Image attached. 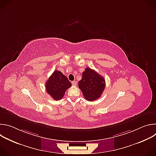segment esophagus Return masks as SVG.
Here are the masks:
<instances>
[{"instance_id":"34e87169","label":"esophagus","mask_w":156,"mask_h":156,"mask_svg":"<svg viewBox=\"0 0 156 156\" xmlns=\"http://www.w3.org/2000/svg\"><path fill=\"white\" fill-rule=\"evenodd\" d=\"M72 85H73V86H76V84H77V82H76V81H72Z\"/></svg>"}]
</instances>
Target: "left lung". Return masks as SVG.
Returning <instances> with one entry per match:
<instances>
[{
    "instance_id": "8db88e82",
    "label": "left lung",
    "mask_w": 156,
    "mask_h": 156,
    "mask_svg": "<svg viewBox=\"0 0 156 156\" xmlns=\"http://www.w3.org/2000/svg\"><path fill=\"white\" fill-rule=\"evenodd\" d=\"M105 83L103 76L94 70L86 68L78 82V87L86 100L94 101L101 96L105 89Z\"/></svg>"
}]
</instances>
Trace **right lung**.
I'll return each instance as SVG.
<instances>
[{"label":"right lung","instance_id":"1","mask_svg":"<svg viewBox=\"0 0 156 156\" xmlns=\"http://www.w3.org/2000/svg\"><path fill=\"white\" fill-rule=\"evenodd\" d=\"M72 83L61 72L55 70L46 82L47 93L55 101L63 98Z\"/></svg>","mask_w":156,"mask_h":156}]
</instances>
